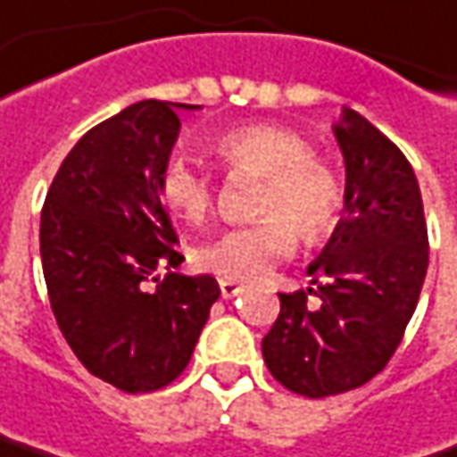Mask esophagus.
I'll return each instance as SVG.
<instances>
[{
    "label": "esophagus",
    "mask_w": 457,
    "mask_h": 457,
    "mask_svg": "<svg viewBox=\"0 0 457 457\" xmlns=\"http://www.w3.org/2000/svg\"><path fill=\"white\" fill-rule=\"evenodd\" d=\"M220 290H222V298H235L243 293V285L240 282H232V279H220Z\"/></svg>",
    "instance_id": "34e87169"
}]
</instances>
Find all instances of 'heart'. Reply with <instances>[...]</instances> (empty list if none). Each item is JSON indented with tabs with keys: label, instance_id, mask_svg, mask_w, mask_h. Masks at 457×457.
I'll return each mask as SVG.
<instances>
[{
	"label": "heart",
	"instance_id": "b5f03b06",
	"mask_svg": "<svg viewBox=\"0 0 457 457\" xmlns=\"http://www.w3.org/2000/svg\"><path fill=\"white\" fill-rule=\"evenodd\" d=\"M212 151L232 175L253 172L264 180L253 206L262 220L206 243L195 253L204 271L232 282H251L290 256L298 235L316 243L335 229L343 212L340 178L324 159L313 156L312 141L298 130L277 122H251L217 136ZM159 195L172 214L190 225L206 222L217 204L212 178L183 156H175L162 170Z\"/></svg>",
	"mask_w": 457,
	"mask_h": 457
}]
</instances>
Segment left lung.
<instances>
[{"mask_svg":"<svg viewBox=\"0 0 457 457\" xmlns=\"http://www.w3.org/2000/svg\"><path fill=\"white\" fill-rule=\"evenodd\" d=\"M345 214L309 274L316 290L279 293L262 340L271 377L290 393L327 397L374 379L397 351L429 267L421 190L403 151L343 109ZM313 292L322 303L308 306Z\"/></svg>","mask_w":457,"mask_h":457,"instance_id":"1","label":"left lung"}]
</instances>
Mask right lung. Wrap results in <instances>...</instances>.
<instances>
[{"mask_svg":"<svg viewBox=\"0 0 457 457\" xmlns=\"http://www.w3.org/2000/svg\"><path fill=\"white\" fill-rule=\"evenodd\" d=\"M178 109L195 106L145 99L91 128L41 209V264L60 332L94 377L130 395L186 371L220 298L212 274L172 271L186 256L159 178L180 133Z\"/></svg>","mask_w":457,"mask_h":457,"instance_id":"right-lung-1","label":"right lung"}]
</instances>
